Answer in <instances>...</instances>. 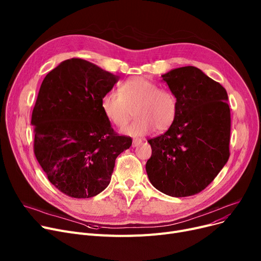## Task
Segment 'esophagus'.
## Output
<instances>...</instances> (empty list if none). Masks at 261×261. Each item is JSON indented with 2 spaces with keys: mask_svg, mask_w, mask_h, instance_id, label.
I'll use <instances>...</instances> for the list:
<instances>
[{
  "mask_svg": "<svg viewBox=\"0 0 261 261\" xmlns=\"http://www.w3.org/2000/svg\"><path fill=\"white\" fill-rule=\"evenodd\" d=\"M141 143H142V140H140V139H134L133 142H132V146H133V147H136V146H139Z\"/></svg>",
  "mask_w": 261,
  "mask_h": 261,
  "instance_id": "obj_1",
  "label": "esophagus"
}]
</instances>
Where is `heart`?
Here are the masks:
<instances>
[{"label":"heart","mask_w":261,"mask_h":261,"mask_svg":"<svg viewBox=\"0 0 261 261\" xmlns=\"http://www.w3.org/2000/svg\"><path fill=\"white\" fill-rule=\"evenodd\" d=\"M118 93L107 92L100 98V110L107 120L117 128L126 125L131 111L136 117L121 132L129 136H143L154 129L165 132L172 125L179 112L175 95L160 88L156 82L143 76L131 77L118 86Z\"/></svg>","instance_id":"b5f03b06"}]
</instances>
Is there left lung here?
Returning a JSON list of instances; mask_svg holds the SVG:
<instances>
[{
    "label": "left lung",
    "mask_w": 261,
    "mask_h": 261,
    "mask_svg": "<svg viewBox=\"0 0 261 261\" xmlns=\"http://www.w3.org/2000/svg\"><path fill=\"white\" fill-rule=\"evenodd\" d=\"M179 102L173 125L149 140V181L161 193L181 198L199 194L229 158L230 111L226 90L195 66L162 75Z\"/></svg>",
    "instance_id": "8db88e82"
}]
</instances>
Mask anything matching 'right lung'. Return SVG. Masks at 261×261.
<instances>
[{"label":"right lung","mask_w":261,"mask_h":261,"mask_svg":"<svg viewBox=\"0 0 261 261\" xmlns=\"http://www.w3.org/2000/svg\"><path fill=\"white\" fill-rule=\"evenodd\" d=\"M119 76L84 59L62 61L42 81L33 110L34 152L49 182L84 199L107 188L116 158L130 148L99 107Z\"/></svg>","instance_id":"obj_1"}]
</instances>
